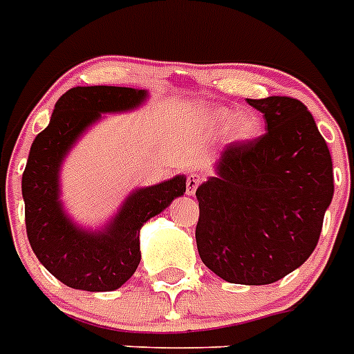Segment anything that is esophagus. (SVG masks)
Returning <instances> with one entry per match:
<instances>
[{"label": "esophagus", "mask_w": 354, "mask_h": 354, "mask_svg": "<svg viewBox=\"0 0 354 354\" xmlns=\"http://www.w3.org/2000/svg\"><path fill=\"white\" fill-rule=\"evenodd\" d=\"M199 183H201V176L198 173L187 174V194L194 196L196 190H198Z\"/></svg>", "instance_id": "esophagus-1"}]
</instances>
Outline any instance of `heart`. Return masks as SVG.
I'll return each instance as SVG.
<instances>
[{
	"label": "heart",
	"instance_id": "b5f03b06",
	"mask_svg": "<svg viewBox=\"0 0 354 354\" xmlns=\"http://www.w3.org/2000/svg\"><path fill=\"white\" fill-rule=\"evenodd\" d=\"M210 122L215 128L228 126V135L236 142L254 139L262 128L260 118L253 112H241L233 115L230 110H215L210 113Z\"/></svg>",
	"mask_w": 354,
	"mask_h": 354
}]
</instances>
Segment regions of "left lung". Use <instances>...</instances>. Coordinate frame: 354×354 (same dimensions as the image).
I'll list each match as a JSON object with an SVG mask.
<instances>
[{
  "mask_svg": "<svg viewBox=\"0 0 354 354\" xmlns=\"http://www.w3.org/2000/svg\"><path fill=\"white\" fill-rule=\"evenodd\" d=\"M266 118L257 139L224 147L217 176L198 190L196 244L230 283L269 285L308 260L333 198V164L299 100H248Z\"/></svg>",
  "mask_w": 354,
  "mask_h": 354,
  "instance_id": "left-lung-1",
  "label": "left lung"
}]
</instances>
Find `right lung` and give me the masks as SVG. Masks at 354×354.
<instances>
[{
	"instance_id": "add662e5",
	"label": "right lung",
	"mask_w": 354,
	"mask_h": 354,
	"mask_svg": "<svg viewBox=\"0 0 354 354\" xmlns=\"http://www.w3.org/2000/svg\"><path fill=\"white\" fill-rule=\"evenodd\" d=\"M146 97L130 87H75L57 101L48 128L30 147L23 173L26 235L39 262L71 288L115 290L140 262V226L185 192V178L140 189L126 199L118 217L97 233L82 232L58 201V171L69 147L103 112L133 109Z\"/></svg>"
}]
</instances>
